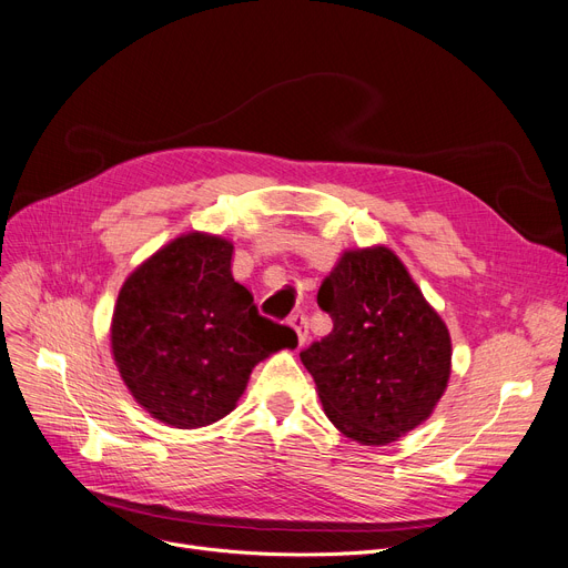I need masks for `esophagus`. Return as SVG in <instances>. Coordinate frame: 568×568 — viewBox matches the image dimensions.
I'll return each instance as SVG.
<instances>
[{
    "mask_svg": "<svg viewBox=\"0 0 568 568\" xmlns=\"http://www.w3.org/2000/svg\"><path fill=\"white\" fill-rule=\"evenodd\" d=\"M288 326L295 331V335H298V344L303 346L307 342V318L305 314H291L288 316Z\"/></svg>",
    "mask_w": 568,
    "mask_h": 568,
    "instance_id": "esophagus-1",
    "label": "esophagus"
}]
</instances>
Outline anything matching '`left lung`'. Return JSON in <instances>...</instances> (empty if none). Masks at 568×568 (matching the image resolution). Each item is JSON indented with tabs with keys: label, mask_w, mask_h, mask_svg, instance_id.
Returning a JSON list of instances; mask_svg holds the SVG:
<instances>
[{
	"label": "left lung",
	"mask_w": 568,
	"mask_h": 568,
	"mask_svg": "<svg viewBox=\"0 0 568 568\" xmlns=\"http://www.w3.org/2000/svg\"><path fill=\"white\" fill-rule=\"evenodd\" d=\"M328 337L301 354L344 437L388 446L423 425L450 379V333L407 265L384 247L346 250L321 282Z\"/></svg>",
	"instance_id": "left-lung-1"
}]
</instances>
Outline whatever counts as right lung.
<instances>
[{"mask_svg": "<svg viewBox=\"0 0 568 568\" xmlns=\"http://www.w3.org/2000/svg\"><path fill=\"white\" fill-rule=\"evenodd\" d=\"M233 242L189 231L124 280L111 351L124 386L159 423L196 429L235 407L252 369L298 337L258 316L231 273Z\"/></svg>", "mask_w": 568, "mask_h": 568, "instance_id": "add662e5", "label": "right lung"}]
</instances>
